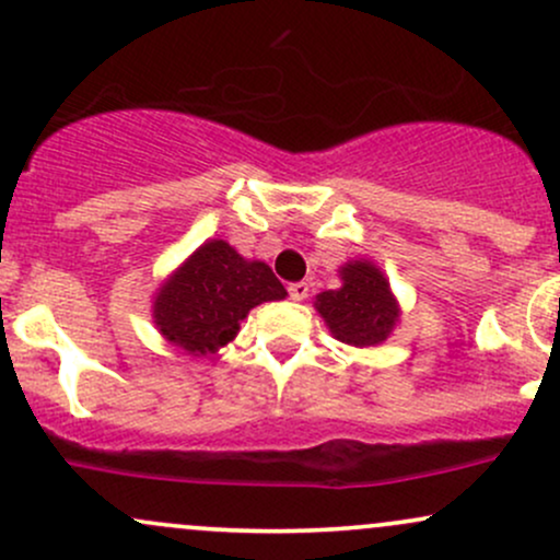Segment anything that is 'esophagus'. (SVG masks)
Segmentation results:
<instances>
[{
	"label": "esophagus",
	"instance_id": "1",
	"mask_svg": "<svg viewBox=\"0 0 560 560\" xmlns=\"http://www.w3.org/2000/svg\"><path fill=\"white\" fill-rule=\"evenodd\" d=\"M307 292H311V284H307V281H294V284H289V298L294 302L305 300Z\"/></svg>",
	"mask_w": 560,
	"mask_h": 560
}]
</instances>
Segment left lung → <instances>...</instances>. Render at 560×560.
Instances as JSON below:
<instances>
[{
  "instance_id": "obj_1",
  "label": "left lung",
  "mask_w": 560,
  "mask_h": 560,
  "mask_svg": "<svg viewBox=\"0 0 560 560\" xmlns=\"http://www.w3.org/2000/svg\"><path fill=\"white\" fill-rule=\"evenodd\" d=\"M342 287L320 292L316 300L326 326L347 345L384 342L397 320V305L387 279L371 262L358 260L342 268Z\"/></svg>"
}]
</instances>
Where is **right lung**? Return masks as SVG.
<instances>
[{
    "mask_svg": "<svg viewBox=\"0 0 560 560\" xmlns=\"http://www.w3.org/2000/svg\"><path fill=\"white\" fill-rule=\"evenodd\" d=\"M284 298V284L266 262H247L215 240L202 244L160 289L155 324L173 345L208 355L234 339L249 307Z\"/></svg>",
    "mask_w": 560,
    "mask_h": 560,
    "instance_id": "add662e5",
    "label": "right lung"
}]
</instances>
